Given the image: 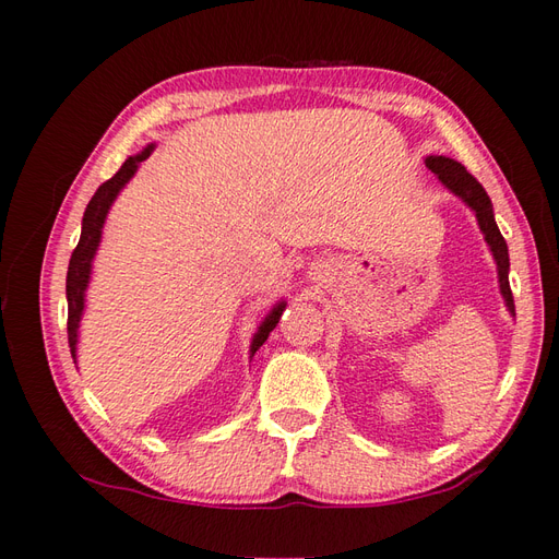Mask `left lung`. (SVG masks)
<instances>
[{"label": "left lung", "instance_id": "8db88e82", "mask_svg": "<svg viewBox=\"0 0 559 559\" xmlns=\"http://www.w3.org/2000/svg\"><path fill=\"white\" fill-rule=\"evenodd\" d=\"M425 165L435 171V175L439 177V181L447 186L451 193H455L472 212H475V217H477L479 228H481V234H484V240L489 242V248L493 252V260H496V266H498L500 293H503L506 307L510 309V313L514 317V299H512L510 281H508V271H510L508 242L498 231V224L493 219L491 198L486 195L484 186L475 177H472L461 163L451 160V157H447V155H427L425 157Z\"/></svg>", "mask_w": 559, "mask_h": 559}]
</instances>
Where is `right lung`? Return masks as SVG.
Listing matches in <instances>:
<instances>
[{
  "instance_id": "add662e5",
  "label": "right lung",
  "mask_w": 559,
  "mask_h": 559,
  "mask_svg": "<svg viewBox=\"0 0 559 559\" xmlns=\"http://www.w3.org/2000/svg\"><path fill=\"white\" fill-rule=\"evenodd\" d=\"M153 146H146L141 153L130 155L127 160L122 163V167L112 175L108 181H104L98 186L94 198L90 200L87 210H84V217H82V234H80V242L78 248L73 250V257H70V264H68V278H66V297H68V345H70V354H73L75 359V352H78V328H80V319H82V311H84V290H87L90 285V276H92V260L98 250V242H102V231H104V222H106V214L112 205V200L118 198V193L124 189V183L134 177L136 167L146 160L151 155ZM285 309V302H278L274 309L269 311V317L262 321L260 331L254 333L252 337V345H250V354L254 356V352L260 349L269 333L274 331L281 313Z\"/></svg>"
}]
</instances>
